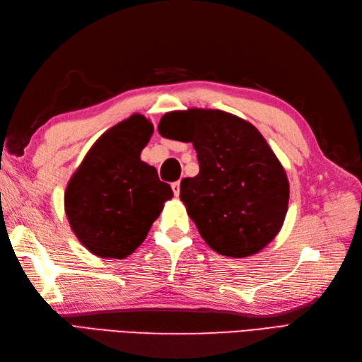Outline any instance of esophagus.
Returning a JSON list of instances; mask_svg holds the SVG:
<instances>
[{"mask_svg":"<svg viewBox=\"0 0 362 362\" xmlns=\"http://www.w3.org/2000/svg\"><path fill=\"white\" fill-rule=\"evenodd\" d=\"M171 188H173V191H174V196L177 197L179 194H180V182H174V183L171 185Z\"/></svg>","mask_w":362,"mask_h":362,"instance_id":"obj_1","label":"esophagus"}]
</instances>
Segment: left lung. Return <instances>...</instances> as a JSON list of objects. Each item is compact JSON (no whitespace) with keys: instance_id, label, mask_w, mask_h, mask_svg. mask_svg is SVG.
<instances>
[{"instance_id":"obj_1","label":"left lung","mask_w":362,"mask_h":362,"mask_svg":"<svg viewBox=\"0 0 362 362\" xmlns=\"http://www.w3.org/2000/svg\"><path fill=\"white\" fill-rule=\"evenodd\" d=\"M159 133L191 142L200 171L180 183V200L202 238L220 255L260 252L280 233L289 205V180L262 133L221 110L165 113Z\"/></svg>"}]
</instances>
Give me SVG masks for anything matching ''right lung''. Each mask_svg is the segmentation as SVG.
Here are the masks:
<instances>
[{"label":"right lung","mask_w":362,"mask_h":362,"mask_svg":"<svg viewBox=\"0 0 362 362\" xmlns=\"http://www.w3.org/2000/svg\"><path fill=\"white\" fill-rule=\"evenodd\" d=\"M153 133L150 119L132 115L107 129L71 174L64 209L71 230L93 255L117 260L132 255L173 199L170 185L141 159Z\"/></svg>","instance_id":"right-lung-1"}]
</instances>
